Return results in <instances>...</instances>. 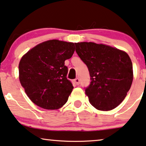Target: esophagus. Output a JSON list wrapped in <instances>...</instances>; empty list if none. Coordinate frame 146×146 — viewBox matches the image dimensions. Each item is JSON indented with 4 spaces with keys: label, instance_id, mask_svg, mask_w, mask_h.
<instances>
[{
    "label": "esophagus",
    "instance_id": "1",
    "mask_svg": "<svg viewBox=\"0 0 146 146\" xmlns=\"http://www.w3.org/2000/svg\"><path fill=\"white\" fill-rule=\"evenodd\" d=\"M74 82H75V84L77 85H79V83H80V81H79V78H76L74 80Z\"/></svg>",
    "mask_w": 146,
    "mask_h": 146
}]
</instances>
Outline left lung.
<instances>
[{"instance_id":"left-lung-1","label":"left lung","mask_w":146,"mask_h":146,"mask_svg":"<svg viewBox=\"0 0 146 146\" xmlns=\"http://www.w3.org/2000/svg\"><path fill=\"white\" fill-rule=\"evenodd\" d=\"M75 50L88 67L91 83L85 89L89 103L100 111L113 110L123 102L133 79L126 52L104 44L75 42Z\"/></svg>"}]
</instances>
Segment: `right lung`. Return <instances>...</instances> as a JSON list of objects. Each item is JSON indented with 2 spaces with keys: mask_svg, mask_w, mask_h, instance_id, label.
<instances>
[{
  "mask_svg": "<svg viewBox=\"0 0 146 146\" xmlns=\"http://www.w3.org/2000/svg\"><path fill=\"white\" fill-rule=\"evenodd\" d=\"M75 51L73 42L48 40L34 46L21 58L19 81L29 99L45 110H58L73 90L67 79L65 61Z\"/></svg>",
  "mask_w": 146,
  "mask_h": 146,
  "instance_id": "1",
  "label": "right lung"
}]
</instances>
